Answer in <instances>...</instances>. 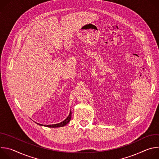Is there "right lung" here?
<instances>
[{
  "label": "right lung",
  "mask_w": 159,
  "mask_h": 159,
  "mask_svg": "<svg viewBox=\"0 0 159 159\" xmlns=\"http://www.w3.org/2000/svg\"><path fill=\"white\" fill-rule=\"evenodd\" d=\"M71 118H72V111L70 112V114L69 115V116H68L63 121L60 123H58V124H55V125H41V124H39V123H37L38 125H41V126H47V127H50V128H57V127H61V126H65L68 123H69L70 120H71Z\"/></svg>",
  "instance_id": "right-lung-1"
}]
</instances>
